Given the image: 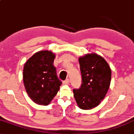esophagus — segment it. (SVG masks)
<instances>
[{
	"label": "esophagus",
	"mask_w": 134,
	"mask_h": 134,
	"mask_svg": "<svg viewBox=\"0 0 134 134\" xmlns=\"http://www.w3.org/2000/svg\"><path fill=\"white\" fill-rule=\"evenodd\" d=\"M69 83V79H66V80H65V81H63V84H68Z\"/></svg>",
	"instance_id": "34e87169"
}]
</instances>
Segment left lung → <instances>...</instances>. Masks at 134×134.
I'll use <instances>...</instances> for the list:
<instances>
[{"label": "left lung", "mask_w": 134, "mask_h": 134, "mask_svg": "<svg viewBox=\"0 0 134 134\" xmlns=\"http://www.w3.org/2000/svg\"><path fill=\"white\" fill-rule=\"evenodd\" d=\"M82 84L74 89V96L79 107L90 110L100 104L109 89L111 71L102 57L95 53L79 58Z\"/></svg>", "instance_id": "obj_1"}]
</instances>
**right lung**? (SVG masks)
Listing matches in <instances>:
<instances>
[{"label": "right lung", "instance_id": "add662e5", "mask_svg": "<svg viewBox=\"0 0 134 134\" xmlns=\"http://www.w3.org/2000/svg\"><path fill=\"white\" fill-rule=\"evenodd\" d=\"M54 58L51 51H41L29 59L24 66V87L29 96L38 105L50 104L62 83L57 76Z\"/></svg>", "mask_w": 134, "mask_h": 134}]
</instances>
